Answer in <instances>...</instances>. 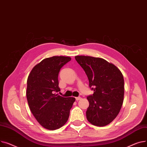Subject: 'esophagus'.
<instances>
[{
  "mask_svg": "<svg viewBox=\"0 0 147 147\" xmlns=\"http://www.w3.org/2000/svg\"><path fill=\"white\" fill-rule=\"evenodd\" d=\"M75 99H76V101H78V100H81V97H76V98H75Z\"/></svg>",
  "mask_w": 147,
  "mask_h": 147,
  "instance_id": "1",
  "label": "esophagus"
}]
</instances>
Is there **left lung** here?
<instances>
[{
    "label": "left lung",
    "instance_id": "left-lung-1",
    "mask_svg": "<svg viewBox=\"0 0 147 147\" xmlns=\"http://www.w3.org/2000/svg\"><path fill=\"white\" fill-rule=\"evenodd\" d=\"M75 58L84 70L90 88L94 91L87 97L88 121L95 126H106L116 117L123 105V75L115 65L102 58L85 56Z\"/></svg>",
    "mask_w": 147,
    "mask_h": 147
}]
</instances>
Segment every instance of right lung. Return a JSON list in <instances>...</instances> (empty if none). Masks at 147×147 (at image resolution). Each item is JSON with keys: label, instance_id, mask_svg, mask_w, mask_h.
<instances>
[{"label": "right lung", "instance_id": "1", "mask_svg": "<svg viewBox=\"0 0 147 147\" xmlns=\"http://www.w3.org/2000/svg\"><path fill=\"white\" fill-rule=\"evenodd\" d=\"M70 57L53 56L34 66L27 79V98L31 113L38 122L49 130H56L67 121L74 97L55 94L60 91L58 75Z\"/></svg>", "mask_w": 147, "mask_h": 147}]
</instances>
